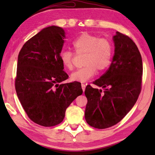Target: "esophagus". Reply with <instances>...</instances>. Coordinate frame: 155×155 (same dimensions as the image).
<instances>
[{"label": "esophagus", "mask_w": 155, "mask_h": 155, "mask_svg": "<svg viewBox=\"0 0 155 155\" xmlns=\"http://www.w3.org/2000/svg\"><path fill=\"white\" fill-rule=\"evenodd\" d=\"M85 87H86V85H85V84H81V87H82V90H83V91H85Z\"/></svg>", "instance_id": "34e87169"}]
</instances>
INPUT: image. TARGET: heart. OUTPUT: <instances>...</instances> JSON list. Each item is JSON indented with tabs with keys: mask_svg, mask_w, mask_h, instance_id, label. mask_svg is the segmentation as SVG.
<instances>
[{
	"mask_svg": "<svg viewBox=\"0 0 155 155\" xmlns=\"http://www.w3.org/2000/svg\"><path fill=\"white\" fill-rule=\"evenodd\" d=\"M72 48L76 54H85L84 67L72 73V81L85 83L96 74V71L103 72L111 64L114 48L111 41L105 38L88 33H83L73 41ZM59 59L64 67L68 70L74 68V54L71 52H61Z\"/></svg>",
	"mask_w": 155,
	"mask_h": 155,
	"instance_id": "1",
	"label": "heart"
}]
</instances>
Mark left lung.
Instances as JSON below:
<instances>
[{"mask_svg": "<svg viewBox=\"0 0 155 155\" xmlns=\"http://www.w3.org/2000/svg\"><path fill=\"white\" fill-rule=\"evenodd\" d=\"M113 40L115 52L109 69L93 83L104 90L87 85L85 117L99 129L111 127L124 118L134 106L141 90L143 65L137 46L129 37L117 31Z\"/></svg>", "mask_w": 155, "mask_h": 155, "instance_id": "obj_1", "label": "left lung"}]
</instances>
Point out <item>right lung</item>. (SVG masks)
I'll list each match as a JSON object with an SVG mask.
<instances>
[{
  "instance_id": "right-lung-1",
  "label": "right lung",
  "mask_w": 155,
  "mask_h": 155,
  "mask_svg": "<svg viewBox=\"0 0 155 155\" xmlns=\"http://www.w3.org/2000/svg\"><path fill=\"white\" fill-rule=\"evenodd\" d=\"M65 34L57 26L43 28L18 54L15 80L18 98L28 117L43 127L60 124L65 110L83 93L81 83L59 84L68 78L59 59Z\"/></svg>"
}]
</instances>
